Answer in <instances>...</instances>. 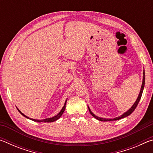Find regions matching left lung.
I'll return each mask as SVG.
<instances>
[{"label":"left lung","mask_w":153,"mask_h":153,"mask_svg":"<svg viewBox=\"0 0 153 153\" xmlns=\"http://www.w3.org/2000/svg\"><path fill=\"white\" fill-rule=\"evenodd\" d=\"M144 83H145V73H144V72H143V80H142V86H141V89H140V94L138 95V98H137L136 101L135 102V103L133 105L132 107H131L127 111V112H126L125 113H123L122 115H121L120 117H115L114 119H105V118H101V117H97V116H96L95 115H94L93 114V113L91 111H90V108L88 107V109H89V111L91 115L93 116V117H95L97 120H99V121H115V120H121V119L122 118H124L127 117V116H128L130 115V114L133 112V111L136 109V108L137 107V105H138V102L140 101V100L141 98V97H142V92H143V90H144Z\"/></svg>","instance_id":"left-lung-1"}]
</instances>
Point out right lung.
Instances as JSON below:
<instances>
[{
  "mask_svg": "<svg viewBox=\"0 0 153 153\" xmlns=\"http://www.w3.org/2000/svg\"><path fill=\"white\" fill-rule=\"evenodd\" d=\"M66 102H67V100H66L65 102V105H64V106H63V107L62 108L61 111L57 114V115H56V116H55V117H51V118H47V119H45V120H33V119H30V118H29L28 117H27V116H25V115H24V114H23L19 109H18V108H17V110L19 111V112L21 114H22V115H24L25 117H26V118H27V119H30L31 120H32V121H36V122H53V121L57 120L58 119H59V117H60L62 115H63L64 111H65V109Z\"/></svg>",
  "mask_w": 153,
  "mask_h": 153,
  "instance_id": "add662e5",
  "label": "right lung"
}]
</instances>
